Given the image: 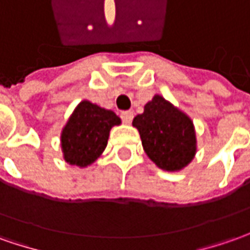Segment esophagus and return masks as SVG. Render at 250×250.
<instances>
[{
    "label": "esophagus",
    "mask_w": 250,
    "mask_h": 250,
    "mask_svg": "<svg viewBox=\"0 0 250 250\" xmlns=\"http://www.w3.org/2000/svg\"><path fill=\"white\" fill-rule=\"evenodd\" d=\"M132 118H134V112L132 111L122 112V120L125 122V125H130L132 122Z\"/></svg>",
    "instance_id": "34e87169"
}]
</instances>
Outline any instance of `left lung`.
Wrapping results in <instances>:
<instances>
[{
  "label": "left lung",
  "instance_id": "1",
  "mask_svg": "<svg viewBox=\"0 0 250 250\" xmlns=\"http://www.w3.org/2000/svg\"><path fill=\"white\" fill-rule=\"evenodd\" d=\"M132 125L138 130L147 157L164 171L175 172L189 166L197 152L193 120L164 97L156 96L137 115Z\"/></svg>",
  "mask_w": 250,
  "mask_h": 250
}]
</instances>
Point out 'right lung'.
Returning a JSON list of instances; mask_svg holds the SVG:
<instances>
[{"label":"right lung","mask_w":250,"mask_h":250,"mask_svg":"<svg viewBox=\"0 0 250 250\" xmlns=\"http://www.w3.org/2000/svg\"><path fill=\"white\" fill-rule=\"evenodd\" d=\"M122 120L113 111L83 100L69 116L61 131L62 157L71 166H91L106 147L112 127Z\"/></svg>","instance_id":"right-lung-1"}]
</instances>
